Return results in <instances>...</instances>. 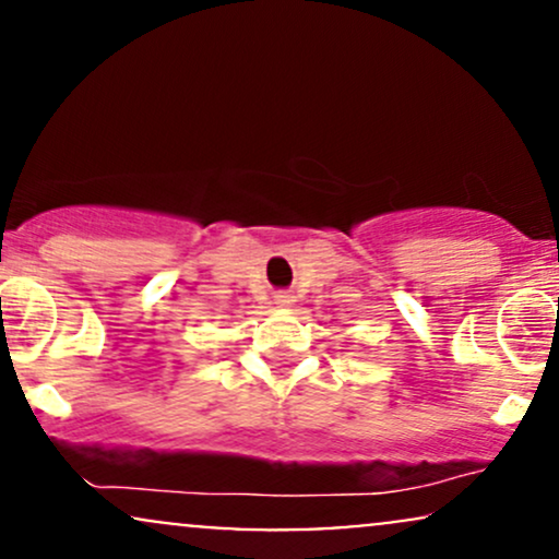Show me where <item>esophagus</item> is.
I'll list each match as a JSON object with an SVG mask.
<instances>
[{"instance_id": "1", "label": "esophagus", "mask_w": 559, "mask_h": 559, "mask_svg": "<svg viewBox=\"0 0 559 559\" xmlns=\"http://www.w3.org/2000/svg\"><path fill=\"white\" fill-rule=\"evenodd\" d=\"M275 305H278V307H292L294 305V297H292V294H288V292H278V294H275Z\"/></svg>"}]
</instances>
